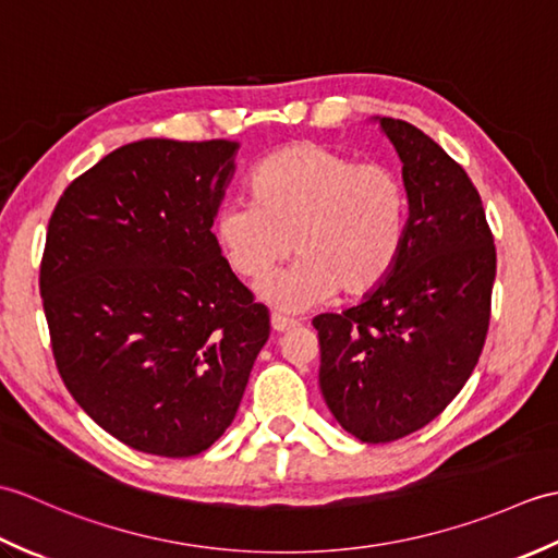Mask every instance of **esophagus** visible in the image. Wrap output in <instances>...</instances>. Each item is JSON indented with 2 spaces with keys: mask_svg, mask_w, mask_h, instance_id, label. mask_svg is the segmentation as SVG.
Returning <instances> with one entry per match:
<instances>
[{
  "mask_svg": "<svg viewBox=\"0 0 558 558\" xmlns=\"http://www.w3.org/2000/svg\"><path fill=\"white\" fill-rule=\"evenodd\" d=\"M270 326H272V330H278V333H286V330L298 328L300 322H294V318H290V316H286V314L272 312V314H270Z\"/></svg>",
  "mask_w": 558,
  "mask_h": 558,
  "instance_id": "obj_1",
  "label": "esophagus"
}]
</instances>
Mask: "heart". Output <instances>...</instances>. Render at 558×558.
<instances>
[{
  "label": "heart",
  "mask_w": 558,
  "mask_h": 558,
  "mask_svg": "<svg viewBox=\"0 0 558 558\" xmlns=\"http://www.w3.org/2000/svg\"><path fill=\"white\" fill-rule=\"evenodd\" d=\"M254 198L222 204L216 236L236 276L266 278L290 252V270L264 286L286 310L362 298L376 290L402 254L410 196L384 162L302 141L272 153L252 174Z\"/></svg>",
  "instance_id": "1"
}]
</instances>
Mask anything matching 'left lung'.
<instances>
[{"mask_svg":"<svg viewBox=\"0 0 558 558\" xmlns=\"http://www.w3.org/2000/svg\"><path fill=\"white\" fill-rule=\"evenodd\" d=\"M410 196L405 246L362 304L318 314V386L364 444L422 429L465 386L487 340L496 246L468 172L434 138L378 117Z\"/></svg>","mask_w":558,"mask_h":558,"instance_id":"1","label":"left lung"}]
</instances>
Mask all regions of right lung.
I'll list each match as a JSON object with an SVG mask.
<instances>
[{
    "label": "right lung",
    "mask_w": 558,
    "mask_h": 558,
    "mask_svg": "<svg viewBox=\"0 0 558 558\" xmlns=\"http://www.w3.org/2000/svg\"><path fill=\"white\" fill-rule=\"evenodd\" d=\"M234 150L134 141L76 177L47 225L40 294L59 376L93 422L150 456L216 444L270 336L210 232Z\"/></svg>",
    "instance_id": "obj_1"
}]
</instances>
